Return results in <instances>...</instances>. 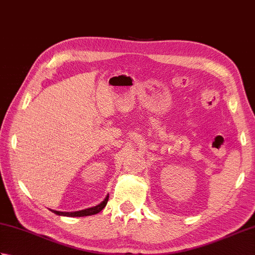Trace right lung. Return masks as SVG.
I'll use <instances>...</instances> for the list:
<instances>
[{"instance_id":"1","label":"right lung","mask_w":255,"mask_h":255,"mask_svg":"<svg viewBox=\"0 0 255 255\" xmlns=\"http://www.w3.org/2000/svg\"><path fill=\"white\" fill-rule=\"evenodd\" d=\"M107 202H108V195L100 205L95 206V207L80 210V211H73V213H64V211H57V210H51V211L52 213H55L56 215L67 216V217H84V216H91V215H95L97 213H100V211L105 207Z\"/></svg>"}]
</instances>
